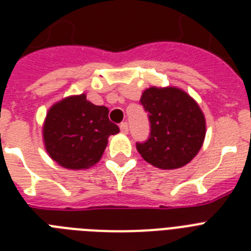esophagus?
I'll return each mask as SVG.
<instances>
[{"label": "esophagus", "instance_id": "1", "mask_svg": "<svg viewBox=\"0 0 251 251\" xmlns=\"http://www.w3.org/2000/svg\"><path fill=\"white\" fill-rule=\"evenodd\" d=\"M120 130H121V133L127 134L129 133V126H127V124H126V122H122L121 125H120Z\"/></svg>", "mask_w": 251, "mask_h": 251}]
</instances>
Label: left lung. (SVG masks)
<instances>
[{
  "instance_id": "1",
  "label": "left lung",
  "mask_w": 251,
  "mask_h": 251,
  "mask_svg": "<svg viewBox=\"0 0 251 251\" xmlns=\"http://www.w3.org/2000/svg\"><path fill=\"white\" fill-rule=\"evenodd\" d=\"M141 102L151 122L149 139L137 143L141 156L160 169H177L190 163L206 137V118L198 102L171 86L150 87L143 91Z\"/></svg>"
}]
</instances>
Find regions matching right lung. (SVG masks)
Instances as JSON below:
<instances>
[{"label": "right lung", "mask_w": 251, "mask_h": 251, "mask_svg": "<svg viewBox=\"0 0 251 251\" xmlns=\"http://www.w3.org/2000/svg\"><path fill=\"white\" fill-rule=\"evenodd\" d=\"M109 110L88 101L86 94L54 102L47 112L43 141L52 160L66 169H88L101 159L108 138L120 133Z\"/></svg>", "instance_id": "obj_1"}]
</instances>
